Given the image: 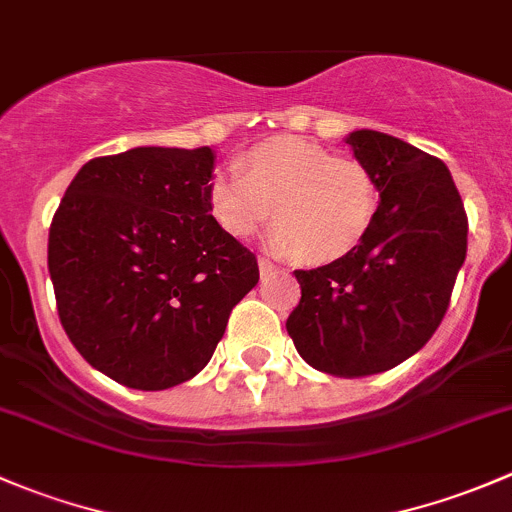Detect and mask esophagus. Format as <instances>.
<instances>
[{"instance_id":"obj_1","label":"esophagus","mask_w":512,"mask_h":512,"mask_svg":"<svg viewBox=\"0 0 512 512\" xmlns=\"http://www.w3.org/2000/svg\"><path fill=\"white\" fill-rule=\"evenodd\" d=\"M275 270H277V267L272 265V262L267 260V257H260V275H262V280H267V277H270V275H275Z\"/></svg>"}]
</instances>
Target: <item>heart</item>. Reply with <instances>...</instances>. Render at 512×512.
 Here are the masks:
<instances>
[{"label":"heart","mask_w":512,"mask_h":512,"mask_svg":"<svg viewBox=\"0 0 512 512\" xmlns=\"http://www.w3.org/2000/svg\"><path fill=\"white\" fill-rule=\"evenodd\" d=\"M235 168L237 175H215L205 198L215 223L237 240L255 235L272 215V250L322 265L349 255L374 223L379 190L371 170L319 143L272 138Z\"/></svg>","instance_id":"obj_1"}]
</instances>
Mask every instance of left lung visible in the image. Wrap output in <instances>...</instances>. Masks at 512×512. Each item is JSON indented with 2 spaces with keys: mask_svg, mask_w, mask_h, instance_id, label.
<instances>
[{
  "mask_svg": "<svg viewBox=\"0 0 512 512\" xmlns=\"http://www.w3.org/2000/svg\"><path fill=\"white\" fill-rule=\"evenodd\" d=\"M347 143L374 175L379 208L349 255L294 270L302 299L287 332L309 366L356 379L394 369L433 337L466 260L468 218L443 160L369 128Z\"/></svg>",
  "mask_w": 512,
  "mask_h": 512,
  "instance_id": "left-lung-1",
  "label": "left lung"
}]
</instances>
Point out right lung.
Listing matches in <instances>:
<instances>
[{"mask_svg":"<svg viewBox=\"0 0 512 512\" xmlns=\"http://www.w3.org/2000/svg\"><path fill=\"white\" fill-rule=\"evenodd\" d=\"M208 146H141L76 173L49 227V275L71 344L128 389L193 379L232 307L260 280L257 257L210 215Z\"/></svg>","mask_w":512,"mask_h":512,"instance_id":"obj_1","label":"right lung"}]
</instances>
